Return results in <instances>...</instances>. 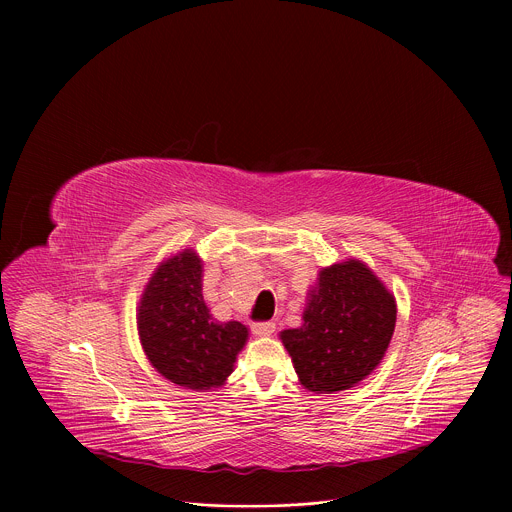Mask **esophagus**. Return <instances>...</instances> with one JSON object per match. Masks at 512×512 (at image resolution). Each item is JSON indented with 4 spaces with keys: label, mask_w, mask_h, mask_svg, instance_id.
<instances>
[{
    "label": "esophagus",
    "mask_w": 512,
    "mask_h": 512,
    "mask_svg": "<svg viewBox=\"0 0 512 512\" xmlns=\"http://www.w3.org/2000/svg\"><path fill=\"white\" fill-rule=\"evenodd\" d=\"M273 330H275V324H273L271 320L255 322V324H253V334H255V336H269Z\"/></svg>",
    "instance_id": "obj_1"
}]
</instances>
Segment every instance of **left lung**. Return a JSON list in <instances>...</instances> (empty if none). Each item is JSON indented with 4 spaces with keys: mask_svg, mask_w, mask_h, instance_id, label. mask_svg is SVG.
<instances>
[{
    "mask_svg": "<svg viewBox=\"0 0 512 512\" xmlns=\"http://www.w3.org/2000/svg\"><path fill=\"white\" fill-rule=\"evenodd\" d=\"M397 320L395 298L360 261L320 271L304 324L281 332L300 383L318 393L354 387L383 360Z\"/></svg>",
    "mask_w": 512,
    "mask_h": 512,
    "instance_id": "1",
    "label": "left lung"
}]
</instances>
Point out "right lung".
<instances>
[{
	"instance_id": "add662e5",
	"label": "right lung",
	"mask_w": 512,
	"mask_h": 512,
	"mask_svg": "<svg viewBox=\"0 0 512 512\" xmlns=\"http://www.w3.org/2000/svg\"><path fill=\"white\" fill-rule=\"evenodd\" d=\"M137 330L150 362L168 381L206 391L233 373L247 342L241 322H218L202 298V263L194 251L164 261L139 302Z\"/></svg>"
}]
</instances>
